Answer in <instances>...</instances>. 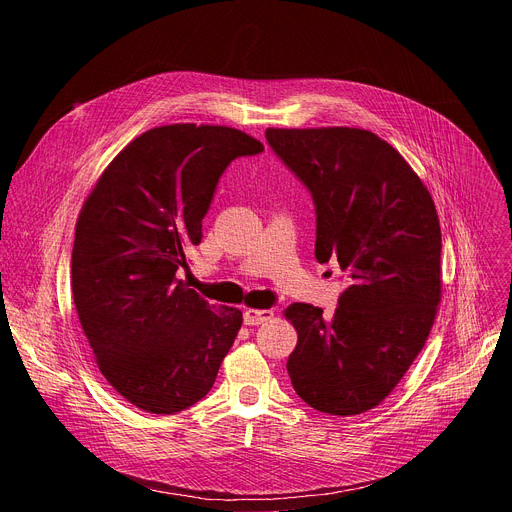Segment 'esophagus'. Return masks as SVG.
I'll return each mask as SVG.
<instances>
[{"mask_svg":"<svg viewBox=\"0 0 512 512\" xmlns=\"http://www.w3.org/2000/svg\"><path fill=\"white\" fill-rule=\"evenodd\" d=\"M273 318V310H255V308H247L243 314V320L247 326H259L265 324L267 320Z\"/></svg>","mask_w":512,"mask_h":512,"instance_id":"34e87169","label":"esophagus"}]
</instances>
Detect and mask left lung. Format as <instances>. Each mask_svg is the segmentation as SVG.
I'll return each mask as SVG.
<instances>
[{
    "mask_svg": "<svg viewBox=\"0 0 512 512\" xmlns=\"http://www.w3.org/2000/svg\"><path fill=\"white\" fill-rule=\"evenodd\" d=\"M277 158L310 190L316 259L338 261L350 285L332 318L291 304L298 330L287 373L316 411L377 407L421 352L442 300V231L435 204L379 135L354 127L265 131Z\"/></svg>",
    "mask_w": 512,
    "mask_h": 512,
    "instance_id": "obj_1",
    "label": "left lung"
}]
</instances>
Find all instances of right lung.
Segmentation results:
<instances>
[{
    "label": "right lung",
    "mask_w": 512,
    "mask_h": 512,
    "mask_svg": "<svg viewBox=\"0 0 512 512\" xmlns=\"http://www.w3.org/2000/svg\"><path fill=\"white\" fill-rule=\"evenodd\" d=\"M263 152L225 125L174 123L135 137L83 204L72 247V298L97 367L131 405L192 407L214 385L243 324L176 277L227 166Z\"/></svg>",
    "instance_id": "add662e5"
}]
</instances>
